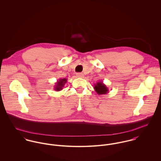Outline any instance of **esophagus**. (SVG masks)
Here are the masks:
<instances>
[{"label":"esophagus","instance_id":"34e87169","mask_svg":"<svg viewBox=\"0 0 161 161\" xmlns=\"http://www.w3.org/2000/svg\"><path fill=\"white\" fill-rule=\"evenodd\" d=\"M76 75H77V77H79V78H83L84 77V74H82V73H77Z\"/></svg>","mask_w":161,"mask_h":161}]
</instances>
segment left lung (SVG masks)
<instances>
[{
    "mask_svg": "<svg viewBox=\"0 0 161 161\" xmlns=\"http://www.w3.org/2000/svg\"><path fill=\"white\" fill-rule=\"evenodd\" d=\"M93 89L98 95H103L108 93V89L105 84L103 83L102 81L98 82L94 85Z\"/></svg>",
    "mask_w": 161,
    "mask_h": 161,
    "instance_id": "obj_1",
    "label": "left lung"
}]
</instances>
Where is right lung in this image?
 <instances>
[{
    "label": "right lung",
    "mask_w": 161,
    "mask_h": 161,
    "mask_svg": "<svg viewBox=\"0 0 161 161\" xmlns=\"http://www.w3.org/2000/svg\"><path fill=\"white\" fill-rule=\"evenodd\" d=\"M67 81H68V79H65V78H63V79L61 78V79H58V80L56 82V84L54 85L55 86L54 90L56 91H61L63 89V87H64L65 84L67 82Z\"/></svg>",
    "instance_id": "1"
}]
</instances>
